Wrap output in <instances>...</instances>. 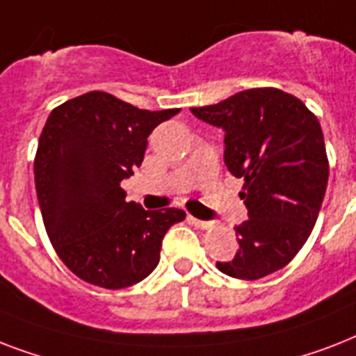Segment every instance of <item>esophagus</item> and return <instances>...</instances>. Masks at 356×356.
Instances as JSON below:
<instances>
[{"instance_id":"obj_1","label":"esophagus","mask_w":356,"mask_h":356,"mask_svg":"<svg viewBox=\"0 0 356 356\" xmlns=\"http://www.w3.org/2000/svg\"><path fill=\"white\" fill-rule=\"evenodd\" d=\"M188 222L192 223V225H195V227H200V229H212V227H214V223H212V222H203V220H197V218H194V216H188Z\"/></svg>"}]
</instances>
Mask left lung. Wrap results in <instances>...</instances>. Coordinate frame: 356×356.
<instances>
[{
    "label": "left lung",
    "instance_id": "obj_1",
    "mask_svg": "<svg viewBox=\"0 0 356 356\" xmlns=\"http://www.w3.org/2000/svg\"><path fill=\"white\" fill-rule=\"evenodd\" d=\"M195 118L225 131V166L243 179L248 220L236 227L233 260L216 262L234 279L254 281L281 270L303 248L329 181L321 125L305 103L279 88H249Z\"/></svg>",
    "mask_w": 356,
    "mask_h": 356
}]
</instances>
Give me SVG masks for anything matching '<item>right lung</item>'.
I'll use <instances>...</instances> for the list:
<instances>
[{
  "instance_id": "1",
  "label": "right lung",
  "mask_w": 356,
  "mask_h": 356,
  "mask_svg": "<svg viewBox=\"0 0 356 356\" xmlns=\"http://www.w3.org/2000/svg\"><path fill=\"white\" fill-rule=\"evenodd\" d=\"M179 108L142 111L107 92L58 105L42 129L35 184L58 259L96 286L120 290L149 275L181 209L144 211L120 186L144 161L147 136Z\"/></svg>"
}]
</instances>
